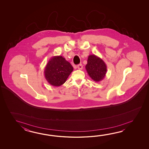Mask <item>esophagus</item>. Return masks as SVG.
Wrapping results in <instances>:
<instances>
[{"label":"esophagus","mask_w":149,"mask_h":149,"mask_svg":"<svg viewBox=\"0 0 149 149\" xmlns=\"http://www.w3.org/2000/svg\"><path fill=\"white\" fill-rule=\"evenodd\" d=\"M82 68H83V66H82V65L81 64H80L77 65V68H78L79 70H82Z\"/></svg>","instance_id":"1"}]
</instances>
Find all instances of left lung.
<instances>
[{"label":"left lung","mask_w":149,"mask_h":149,"mask_svg":"<svg viewBox=\"0 0 149 149\" xmlns=\"http://www.w3.org/2000/svg\"><path fill=\"white\" fill-rule=\"evenodd\" d=\"M86 69L89 77L95 82L101 81L104 78L107 67L104 61L95 55H89Z\"/></svg>","instance_id":"left-lung-1"}]
</instances>
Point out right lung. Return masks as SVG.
<instances>
[{
  "instance_id": "1",
  "label": "right lung",
  "mask_w": 149,
  "mask_h": 149,
  "mask_svg": "<svg viewBox=\"0 0 149 149\" xmlns=\"http://www.w3.org/2000/svg\"><path fill=\"white\" fill-rule=\"evenodd\" d=\"M71 64L62 56H55L48 61L44 69V76L48 82L53 86H60L67 81L73 71Z\"/></svg>"
}]
</instances>
